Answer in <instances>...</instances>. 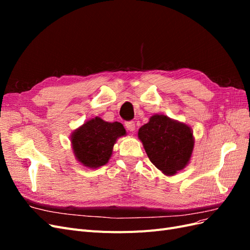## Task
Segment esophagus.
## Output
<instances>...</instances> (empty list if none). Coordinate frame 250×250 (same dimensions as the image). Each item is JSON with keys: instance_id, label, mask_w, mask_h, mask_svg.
I'll return each instance as SVG.
<instances>
[{"instance_id": "1", "label": "esophagus", "mask_w": 250, "mask_h": 250, "mask_svg": "<svg viewBox=\"0 0 250 250\" xmlns=\"http://www.w3.org/2000/svg\"><path fill=\"white\" fill-rule=\"evenodd\" d=\"M125 126L127 128V130H129V131H134L135 130V124H134L133 121H129V122H126Z\"/></svg>"}]
</instances>
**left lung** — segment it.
<instances>
[{
  "label": "left lung",
  "instance_id": "1",
  "mask_svg": "<svg viewBox=\"0 0 250 250\" xmlns=\"http://www.w3.org/2000/svg\"><path fill=\"white\" fill-rule=\"evenodd\" d=\"M138 135L150 162L165 175H174L190 163L195 140L188 125L165 115H153Z\"/></svg>",
  "mask_w": 250,
  "mask_h": 250
}]
</instances>
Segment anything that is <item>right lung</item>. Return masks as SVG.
I'll return each instance as SVG.
<instances>
[{
	"label": "right lung",
	"instance_id": "right-lung-1",
	"mask_svg": "<svg viewBox=\"0 0 250 250\" xmlns=\"http://www.w3.org/2000/svg\"><path fill=\"white\" fill-rule=\"evenodd\" d=\"M125 135V128L119 122H106L99 117L90 119L71 135L74 155L84 167L97 169L108 163L113 145Z\"/></svg>",
	"mask_w": 250,
	"mask_h": 250
}]
</instances>
